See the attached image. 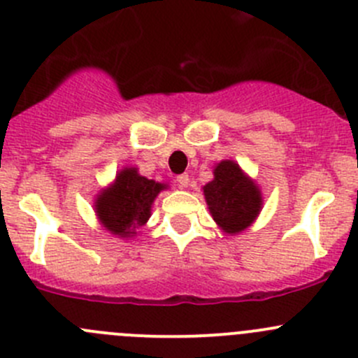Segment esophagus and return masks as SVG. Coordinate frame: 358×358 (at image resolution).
Returning <instances> with one entry per match:
<instances>
[{
  "mask_svg": "<svg viewBox=\"0 0 358 358\" xmlns=\"http://www.w3.org/2000/svg\"><path fill=\"white\" fill-rule=\"evenodd\" d=\"M176 182H178V185L182 187V189H187V187H189V183H190V178H189V175H187V173H183V175L176 176Z\"/></svg>",
  "mask_w": 358,
  "mask_h": 358,
  "instance_id": "esophagus-1",
  "label": "esophagus"
}]
</instances>
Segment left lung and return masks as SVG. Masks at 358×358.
Wrapping results in <instances>:
<instances>
[{"instance_id": "obj_1", "label": "left lung", "mask_w": 358, "mask_h": 358, "mask_svg": "<svg viewBox=\"0 0 358 358\" xmlns=\"http://www.w3.org/2000/svg\"><path fill=\"white\" fill-rule=\"evenodd\" d=\"M213 175L215 178L202 187L206 204L216 225L225 234L236 236L246 230L262 211V192L234 161L218 162Z\"/></svg>"}]
</instances>
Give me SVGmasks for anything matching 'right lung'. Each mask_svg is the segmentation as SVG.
<instances>
[{"mask_svg":"<svg viewBox=\"0 0 358 358\" xmlns=\"http://www.w3.org/2000/svg\"><path fill=\"white\" fill-rule=\"evenodd\" d=\"M166 183L154 182L136 168H124L115 175L114 183L100 192L95 211L100 223L117 237H133L138 227L150 218V208Z\"/></svg>","mask_w":358,"mask_h":358,"instance_id":"obj_1","label":"right lung"}]
</instances>
